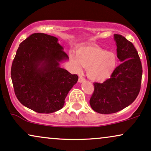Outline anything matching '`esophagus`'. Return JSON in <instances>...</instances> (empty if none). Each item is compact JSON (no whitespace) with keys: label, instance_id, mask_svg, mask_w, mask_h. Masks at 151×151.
<instances>
[{"label":"esophagus","instance_id":"esophagus-1","mask_svg":"<svg viewBox=\"0 0 151 151\" xmlns=\"http://www.w3.org/2000/svg\"><path fill=\"white\" fill-rule=\"evenodd\" d=\"M86 81V79H84V78L82 77H79V79H78V81H79V83H82L83 81Z\"/></svg>","mask_w":151,"mask_h":151}]
</instances>
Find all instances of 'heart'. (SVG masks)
<instances>
[{"label":"heart","mask_w":151,"mask_h":151,"mask_svg":"<svg viewBox=\"0 0 151 151\" xmlns=\"http://www.w3.org/2000/svg\"><path fill=\"white\" fill-rule=\"evenodd\" d=\"M70 60L74 70L81 73L82 67L86 68V74L91 80L103 82L112 76L117 67V60L112 52L96 45L79 47L74 53L70 54Z\"/></svg>","instance_id":"1"}]
</instances>
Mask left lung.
<instances>
[{
    "mask_svg": "<svg viewBox=\"0 0 151 151\" xmlns=\"http://www.w3.org/2000/svg\"><path fill=\"white\" fill-rule=\"evenodd\" d=\"M117 55L121 64L110 79L94 83L90 105L101 114L120 111L135 101L141 88L142 65L137 50L132 42L119 34H114Z\"/></svg>",
    "mask_w": 151,
    "mask_h": 151,
    "instance_id": "obj_1",
    "label": "left lung"
}]
</instances>
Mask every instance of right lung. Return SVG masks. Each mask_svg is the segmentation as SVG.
<instances>
[{
    "instance_id": "1",
    "label": "right lung",
    "mask_w": 151,
    "mask_h": 151,
    "mask_svg": "<svg viewBox=\"0 0 151 151\" xmlns=\"http://www.w3.org/2000/svg\"><path fill=\"white\" fill-rule=\"evenodd\" d=\"M55 36L35 33L19 44L11 68L14 93L23 105L39 113L60 110L78 76L62 68L68 55Z\"/></svg>"
}]
</instances>
